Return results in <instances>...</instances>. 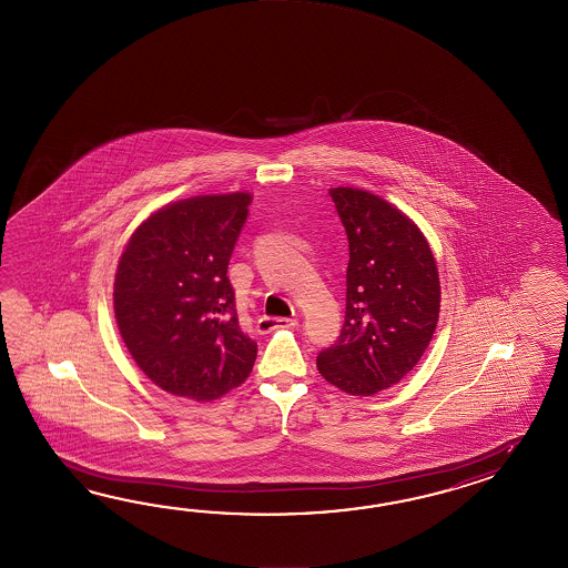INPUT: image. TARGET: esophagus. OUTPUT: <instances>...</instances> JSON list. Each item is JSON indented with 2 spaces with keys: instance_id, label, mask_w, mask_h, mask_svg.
Returning a JSON list of instances; mask_svg holds the SVG:
<instances>
[{
  "instance_id": "34e87169",
  "label": "esophagus",
  "mask_w": 568,
  "mask_h": 568,
  "mask_svg": "<svg viewBox=\"0 0 568 568\" xmlns=\"http://www.w3.org/2000/svg\"><path fill=\"white\" fill-rule=\"evenodd\" d=\"M296 325V318H278V316H262L257 321V333L266 335L270 331H276V328H288V326Z\"/></svg>"
}]
</instances>
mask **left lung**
Listing matches in <instances>:
<instances>
[{
  "instance_id": "obj_1",
  "label": "left lung",
  "mask_w": 568,
  "mask_h": 568,
  "mask_svg": "<svg viewBox=\"0 0 568 568\" xmlns=\"http://www.w3.org/2000/svg\"><path fill=\"white\" fill-rule=\"evenodd\" d=\"M328 193L349 240L347 311L316 367L351 396H374L410 374L435 335L438 267L423 231L398 206L353 186Z\"/></svg>"
}]
</instances>
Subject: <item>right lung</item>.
I'll return each mask as SVG.
<instances>
[{"label": "right lung", "mask_w": 568, "mask_h": 568, "mask_svg": "<svg viewBox=\"0 0 568 568\" xmlns=\"http://www.w3.org/2000/svg\"><path fill=\"white\" fill-rule=\"evenodd\" d=\"M250 193L199 194L160 206L133 231L113 311L133 362L179 398L213 402L252 374L257 345L240 328L227 267Z\"/></svg>", "instance_id": "add662e5"}]
</instances>
